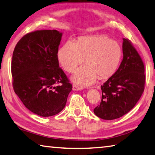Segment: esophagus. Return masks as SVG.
I'll return each instance as SVG.
<instances>
[{"mask_svg":"<svg viewBox=\"0 0 155 155\" xmlns=\"http://www.w3.org/2000/svg\"><path fill=\"white\" fill-rule=\"evenodd\" d=\"M72 89H73V90H74V91H79V90H82L83 88L81 87H79V86H78L77 85H73Z\"/></svg>","mask_w":155,"mask_h":155,"instance_id":"1","label":"esophagus"}]
</instances>
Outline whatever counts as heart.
<instances>
[{"mask_svg": "<svg viewBox=\"0 0 155 155\" xmlns=\"http://www.w3.org/2000/svg\"><path fill=\"white\" fill-rule=\"evenodd\" d=\"M122 49L120 44L104 35L80 38L77 42L68 40L59 48L57 57L65 70L73 72L78 65H83L73 75L72 79L78 86L92 84L97 77L103 79L111 77L120 65Z\"/></svg>", "mask_w": 155, "mask_h": 155, "instance_id": "1", "label": "heart"}]
</instances>
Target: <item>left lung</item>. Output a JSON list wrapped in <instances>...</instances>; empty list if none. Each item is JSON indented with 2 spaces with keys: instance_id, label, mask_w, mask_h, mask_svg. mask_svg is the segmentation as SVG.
I'll return each mask as SVG.
<instances>
[{
  "instance_id": "obj_1",
  "label": "left lung",
  "mask_w": 155,
  "mask_h": 155,
  "mask_svg": "<svg viewBox=\"0 0 155 155\" xmlns=\"http://www.w3.org/2000/svg\"><path fill=\"white\" fill-rule=\"evenodd\" d=\"M123 59L117 71L101 85L102 99L94 113L103 120L119 118L129 112L141 98L146 77L144 65L128 39L123 38Z\"/></svg>"
}]
</instances>
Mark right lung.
Listing matches in <instances>:
<instances>
[{
	"instance_id": "right-lung-1",
	"label": "right lung",
	"mask_w": 155,
	"mask_h": 155,
	"mask_svg": "<svg viewBox=\"0 0 155 155\" xmlns=\"http://www.w3.org/2000/svg\"><path fill=\"white\" fill-rule=\"evenodd\" d=\"M61 37L57 30L35 31L23 36L13 52L15 93L29 111L41 117L61 112L72 89L59 65Z\"/></svg>"
}]
</instances>
